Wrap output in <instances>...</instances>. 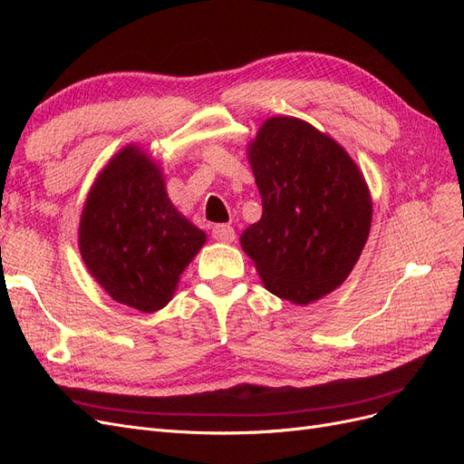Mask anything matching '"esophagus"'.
<instances>
[{
    "label": "esophagus",
    "instance_id": "34e87169",
    "mask_svg": "<svg viewBox=\"0 0 464 464\" xmlns=\"http://www.w3.org/2000/svg\"><path fill=\"white\" fill-rule=\"evenodd\" d=\"M210 234H213L217 242H222V244H232L236 240V232L232 227H228V224H215Z\"/></svg>",
    "mask_w": 464,
    "mask_h": 464
}]
</instances>
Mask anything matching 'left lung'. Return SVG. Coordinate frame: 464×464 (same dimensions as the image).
<instances>
[{"instance_id":"1","label":"left lung","mask_w":464,"mask_h":464,"mask_svg":"<svg viewBox=\"0 0 464 464\" xmlns=\"http://www.w3.org/2000/svg\"><path fill=\"white\" fill-rule=\"evenodd\" d=\"M249 162L263 215L244 230V251L275 296L319 300L344 283L366 246V181L339 143L296 118L266 120Z\"/></svg>"}]
</instances>
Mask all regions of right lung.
Instances as JSON below:
<instances>
[{
  "label": "right lung",
  "mask_w": 464,
  "mask_h": 464,
  "mask_svg": "<svg viewBox=\"0 0 464 464\" xmlns=\"http://www.w3.org/2000/svg\"><path fill=\"white\" fill-rule=\"evenodd\" d=\"M203 244L205 234L168 199L159 166L135 147L104 168L81 215L87 269L116 302L145 314L170 302Z\"/></svg>",
  "instance_id": "right-lung-1"
}]
</instances>
